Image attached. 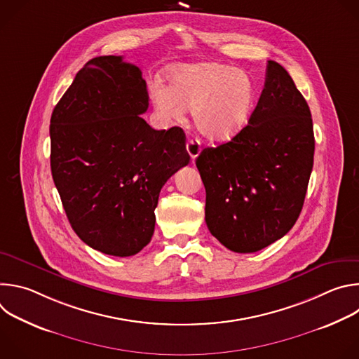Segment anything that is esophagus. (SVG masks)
I'll return each mask as SVG.
<instances>
[{
  "label": "esophagus",
  "instance_id": "1",
  "mask_svg": "<svg viewBox=\"0 0 359 359\" xmlns=\"http://www.w3.org/2000/svg\"><path fill=\"white\" fill-rule=\"evenodd\" d=\"M186 149H187V153H189V156L191 158V161H194L198 156V153L201 150V143L197 139H189L187 143H186Z\"/></svg>",
  "mask_w": 359,
  "mask_h": 359
}]
</instances>
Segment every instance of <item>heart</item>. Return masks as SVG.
Wrapping results in <instances>:
<instances>
[{
  "label": "heart",
  "mask_w": 359,
  "mask_h": 359,
  "mask_svg": "<svg viewBox=\"0 0 359 359\" xmlns=\"http://www.w3.org/2000/svg\"><path fill=\"white\" fill-rule=\"evenodd\" d=\"M153 107L168 121H179L191 111L197 132L213 142H227L250 122L255 86L243 71L217 62L183 64L168 75V86L153 85Z\"/></svg>",
  "instance_id": "heart-1"
}]
</instances>
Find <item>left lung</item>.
<instances>
[{
  "mask_svg": "<svg viewBox=\"0 0 359 359\" xmlns=\"http://www.w3.org/2000/svg\"><path fill=\"white\" fill-rule=\"evenodd\" d=\"M314 149L309 104L288 72L269 61L245 129L196 159L210 233L236 252L259 251L285 236L302 209Z\"/></svg>",
  "mask_w": 359,
  "mask_h": 359,
  "instance_id": "8db88e82",
  "label": "left lung"
}]
</instances>
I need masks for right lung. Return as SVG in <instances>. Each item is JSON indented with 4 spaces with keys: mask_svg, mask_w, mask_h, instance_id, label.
I'll list each match as a JSON object with an SVG mask.
<instances>
[{
    "mask_svg": "<svg viewBox=\"0 0 359 359\" xmlns=\"http://www.w3.org/2000/svg\"><path fill=\"white\" fill-rule=\"evenodd\" d=\"M142 71L96 57L50 116V172L67 217L89 247L129 257L151 240L168 179L190 161L182 128L155 130Z\"/></svg>",
    "mask_w": 359,
    "mask_h": 359,
    "instance_id": "obj_1",
    "label": "right lung"
}]
</instances>
